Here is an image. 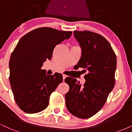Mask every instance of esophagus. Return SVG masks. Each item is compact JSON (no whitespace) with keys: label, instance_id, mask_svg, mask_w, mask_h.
<instances>
[{"label":"esophagus","instance_id":"1","mask_svg":"<svg viewBox=\"0 0 132 132\" xmlns=\"http://www.w3.org/2000/svg\"><path fill=\"white\" fill-rule=\"evenodd\" d=\"M62 76H63V81H64V79H65L67 77V75H64V74H63Z\"/></svg>","mask_w":132,"mask_h":132}]
</instances>
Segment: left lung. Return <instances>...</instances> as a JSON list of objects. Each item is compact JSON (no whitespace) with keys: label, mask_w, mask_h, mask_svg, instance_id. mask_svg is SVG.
<instances>
[{"label":"left lung","mask_w":132,"mask_h":132,"mask_svg":"<svg viewBox=\"0 0 132 132\" xmlns=\"http://www.w3.org/2000/svg\"><path fill=\"white\" fill-rule=\"evenodd\" d=\"M82 53L78 67L82 71L86 82L65 79L70 89L65 94L66 107L70 113L81 119L93 116L102 109L115 84L116 56L110 43L102 35L90 31H74Z\"/></svg>","instance_id":"8db88e82"}]
</instances>
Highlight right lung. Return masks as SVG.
I'll list each match as a JSON object with an SVG mask.
<instances>
[{"label":"right lung","instance_id":"1","mask_svg":"<svg viewBox=\"0 0 132 132\" xmlns=\"http://www.w3.org/2000/svg\"><path fill=\"white\" fill-rule=\"evenodd\" d=\"M71 34L41 27L19 40L10 59L9 79L16 103L25 113L45 110L50 95L63 81L61 74L47 75L42 67L44 62L51 59L55 46L69 39Z\"/></svg>","mask_w":132,"mask_h":132}]
</instances>
